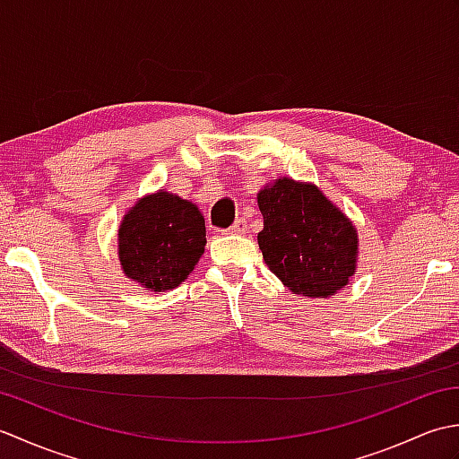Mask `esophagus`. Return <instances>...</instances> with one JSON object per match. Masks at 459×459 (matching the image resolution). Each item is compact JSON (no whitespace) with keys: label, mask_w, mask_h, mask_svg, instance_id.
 Instances as JSON below:
<instances>
[{"label":"esophagus","mask_w":459,"mask_h":459,"mask_svg":"<svg viewBox=\"0 0 459 459\" xmlns=\"http://www.w3.org/2000/svg\"><path fill=\"white\" fill-rule=\"evenodd\" d=\"M229 232H235V235H245V232H248L247 219H237L235 222H232V227L229 229Z\"/></svg>","instance_id":"obj_1"}]
</instances>
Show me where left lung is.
I'll use <instances>...</instances> for the list:
<instances>
[{"instance_id":"1","label":"left lung","mask_w":459,"mask_h":459,"mask_svg":"<svg viewBox=\"0 0 459 459\" xmlns=\"http://www.w3.org/2000/svg\"><path fill=\"white\" fill-rule=\"evenodd\" d=\"M264 229L258 247L268 268L298 296L327 298L357 270L359 237L316 185L276 179L258 193Z\"/></svg>"}]
</instances>
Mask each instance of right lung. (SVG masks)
Wrapping results in <instances>:
<instances>
[{
    "label": "right lung",
    "mask_w": 459,
    "mask_h": 459,
    "mask_svg": "<svg viewBox=\"0 0 459 459\" xmlns=\"http://www.w3.org/2000/svg\"><path fill=\"white\" fill-rule=\"evenodd\" d=\"M207 245L197 204L160 189L124 214L118 256L124 274L142 288L165 291L187 278Z\"/></svg>",
    "instance_id": "add662e5"
}]
</instances>
